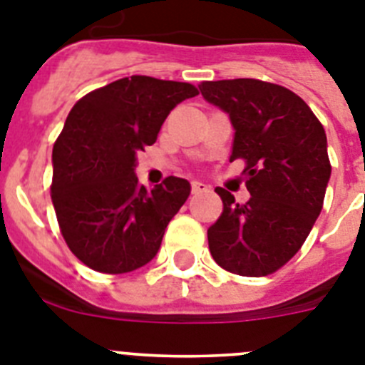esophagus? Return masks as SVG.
<instances>
[{"label":"esophagus","instance_id":"1","mask_svg":"<svg viewBox=\"0 0 365 365\" xmlns=\"http://www.w3.org/2000/svg\"><path fill=\"white\" fill-rule=\"evenodd\" d=\"M208 186L205 182H199V180H193L192 182V193H206L208 192Z\"/></svg>","mask_w":365,"mask_h":365}]
</instances>
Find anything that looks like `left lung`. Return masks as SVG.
<instances>
[{"instance_id":"1","label":"left lung","mask_w":365,"mask_h":365,"mask_svg":"<svg viewBox=\"0 0 365 365\" xmlns=\"http://www.w3.org/2000/svg\"><path fill=\"white\" fill-rule=\"evenodd\" d=\"M202 96L230 115V163L245 160V205L217 188L222 212L208 228L219 267L240 276H269L307 240L331 177L327 137L296 93L256 78L201 82Z\"/></svg>"}]
</instances>
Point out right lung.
Returning <instances> with one entry per match:
<instances>
[{"label":"right lung","mask_w":365,"mask_h":365,"mask_svg":"<svg viewBox=\"0 0 365 365\" xmlns=\"http://www.w3.org/2000/svg\"><path fill=\"white\" fill-rule=\"evenodd\" d=\"M195 95L192 83L133 74L73 106L53 148L51 199L63 240L83 265L124 274L155 257L190 182L166 177L146 190L135 175L137 153L157 140L170 111Z\"/></svg>","instance_id":"obj_1"}]
</instances>
